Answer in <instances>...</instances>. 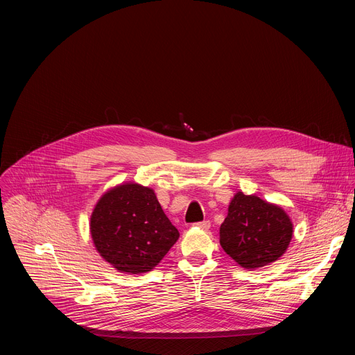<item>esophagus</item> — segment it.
Segmentation results:
<instances>
[{"instance_id": "esophagus-1", "label": "esophagus", "mask_w": 355, "mask_h": 355, "mask_svg": "<svg viewBox=\"0 0 355 355\" xmlns=\"http://www.w3.org/2000/svg\"><path fill=\"white\" fill-rule=\"evenodd\" d=\"M195 226H198V227H200V229H204V230H208V229L211 227V222H209V220H202V222L195 223Z\"/></svg>"}]
</instances>
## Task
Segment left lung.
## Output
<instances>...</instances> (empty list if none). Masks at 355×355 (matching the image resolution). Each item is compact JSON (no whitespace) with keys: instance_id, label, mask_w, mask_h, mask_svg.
<instances>
[{"instance_id":"obj_1","label":"left lung","mask_w":355,"mask_h":355,"mask_svg":"<svg viewBox=\"0 0 355 355\" xmlns=\"http://www.w3.org/2000/svg\"><path fill=\"white\" fill-rule=\"evenodd\" d=\"M293 226L285 211L256 195L237 192L220 225V245L240 267L254 270L278 260Z\"/></svg>"}]
</instances>
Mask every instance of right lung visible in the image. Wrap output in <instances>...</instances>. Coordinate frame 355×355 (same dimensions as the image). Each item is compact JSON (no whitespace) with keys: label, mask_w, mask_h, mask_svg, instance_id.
I'll list each match as a JSON object with an SVG mask.
<instances>
[{"label":"right lung","mask_w":355,"mask_h":355,"mask_svg":"<svg viewBox=\"0 0 355 355\" xmlns=\"http://www.w3.org/2000/svg\"><path fill=\"white\" fill-rule=\"evenodd\" d=\"M89 229L101 257L129 274L153 270L180 237L155 191L139 184H123L103 195Z\"/></svg>","instance_id":"obj_1"}]
</instances>
